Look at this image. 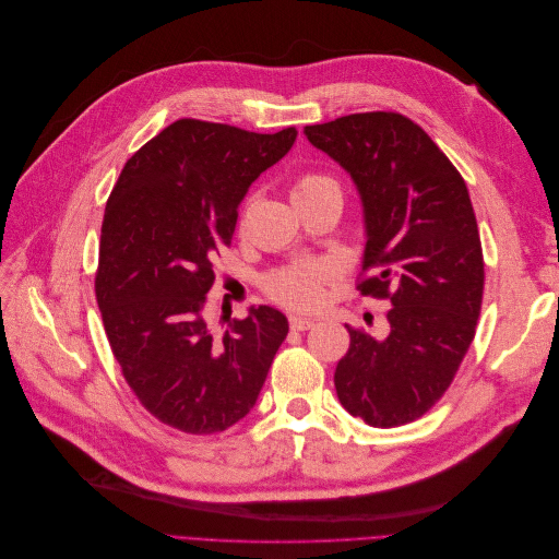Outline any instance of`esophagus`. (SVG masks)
Here are the masks:
<instances>
[{"label": "esophagus", "instance_id": "esophagus-1", "mask_svg": "<svg viewBox=\"0 0 559 559\" xmlns=\"http://www.w3.org/2000/svg\"><path fill=\"white\" fill-rule=\"evenodd\" d=\"M289 324L294 331H308L312 326H317V319H308V317H300V314H292L289 317Z\"/></svg>", "mask_w": 559, "mask_h": 559}]
</instances>
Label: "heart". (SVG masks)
<instances>
[{
	"instance_id": "b5f03b06",
	"label": "heart",
	"mask_w": 559,
	"mask_h": 559,
	"mask_svg": "<svg viewBox=\"0 0 559 559\" xmlns=\"http://www.w3.org/2000/svg\"><path fill=\"white\" fill-rule=\"evenodd\" d=\"M337 193L341 186L324 173H300L294 181V202L308 205L324 195ZM335 280V265L329 261H306L277 267L263 280V292L270 300L294 310H314L324 300L326 286Z\"/></svg>"
}]
</instances>
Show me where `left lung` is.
I'll return each mask as SVG.
<instances>
[{
    "instance_id": "1",
    "label": "left lung",
    "mask_w": 559,
    "mask_h": 559,
    "mask_svg": "<svg viewBox=\"0 0 559 559\" xmlns=\"http://www.w3.org/2000/svg\"><path fill=\"white\" fill-rule=\"evenodd\" d=\"M364 200L368 242L357 289L386 300V335L347 326L335 368L345 411L392 429L429 413L476 335L485 261L468 189L438 144L399 111L306 126Z\"/></svg>"
}]
</instances>
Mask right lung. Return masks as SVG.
Returning a JSON list of instances; mask_svg holds the SVG:
<instances>
[{
	"label": "right lung",
	"mask_w": 559,
	"mask_h": 559,
	"mask_svg": "<svg viewBox=\"0 0 559 559\" xmlns=\"http://www.w3.org/2000/svg\"><path fill=\"white\" fill-rule=\"evenodd\" d=\"M296 134L179 118L134 151L114 183L95 298L132 394L177 431L207 436L240 421L289 333L282 312L259 306L216 337L205 308L247 189Z\"/></svg>",
	"instance_id": "obj_1"
}]
</instances>
